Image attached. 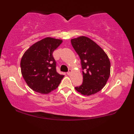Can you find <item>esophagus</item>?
<instances>
[{"label":"esophagus","instance_id":"34e87169","mask_svg":"<svg viewBox=\"0 0 134 134\" xmlns=\"http://www.w3.org/2000/svg\"><path fill=\"white\" fill-rule=\"evenodd\" d=\"M71 72H72V70H71V69H69V71H68V72H67V74H68V75H71Z\"/></svg>","mask_w":134,"mask_h":134}]
</instances>
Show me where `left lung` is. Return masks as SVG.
I'll list each match as a JSON object with an SVG mask.
<instances>
[{"label": "left lung", "instance_id": "left-lung-1", "mask_svg": "<svg viewBox=\"0 0 134 134\" xmlns=\"http://www.w3.org/2000/svg\"><path fill=\"white\" fill-rule=\"evenodd\" d=\"M81 60L83 83L75 87L85 96L98 93L105 85L110 74V62L107 55L90 38L81 36L71 40Z\"/></svg>", "mask_w": 134, "mask_h": 134}]
</instances>
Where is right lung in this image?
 I'll return each mask as SVG.
<instances>
[{"mask_svg": "<svg viewBox=\"0 0 134 134\" xmlns=\"http://www.w3.org/2000/svg\"><path fill=\"white\" fill-rule=\"evenodd\" d=\"M62 40L46 37L24 52L21 60V74L27 85L41 94H47L58 87L63 78L56 71L52 53Z\"/></svg>", "mask_w": 134, "mask_h": 134, "instance_id": "1", "label": "right lung"}]
</instances>
